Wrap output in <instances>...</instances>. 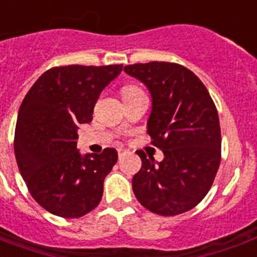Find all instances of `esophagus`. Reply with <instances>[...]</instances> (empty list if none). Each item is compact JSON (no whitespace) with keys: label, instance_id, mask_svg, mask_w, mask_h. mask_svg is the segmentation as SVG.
Returning a JSON list of instances; mask_svg holds the SVG:
<instances>
[{"label":"esophagus","instance_id":"1","mask_svg":"<svg viewBox=\"0 0 257 257\" xmlns=\"http://www.w3.org/2000/svg\"><path fill=\"white\" fill-rule=\"evenodd\" d=\"M117 153H118V159H122L124 156H126L128 155V151H125V149L120 148V149H117Z\"/></svg>","mask_w":257,"mask_h":257}]
</instances>
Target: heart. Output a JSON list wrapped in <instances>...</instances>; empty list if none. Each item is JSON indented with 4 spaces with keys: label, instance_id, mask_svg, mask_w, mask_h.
I'll return each mask as SVG.
<instances>
[{
    "label": "heart",
    "instance_id": "b5f03b06",
    "mask_svg": "<svg viewBox=\"0 0 257 257\" xmlns=\"http://www.w3.org/2000/svg\"><path fill=\"white\" fill-rule=\"evenodd\" d=\"M141 92V89H139L137 86H133V85H126L124 88L121 89V94H122V98L124 97H128V96H132V94H136V93Z\"/></svg>",
    "mask_w": 257,
    "mask_h": 257
}]
</instances>
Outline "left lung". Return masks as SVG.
Returning a JSON list of instances; mask_svg holds the SVG:
<instances>
[{
  "mask_svg": "<svg viewBox=\"0 0 257 257\" xmlns=\"http://www.w3.org/2000/svg\"><path fill=\"white\" fill-rule=\"evenodd\" d=\"M152 94L147 132L164 153L156 163L137 151L143 165L133 176L137 200L160 216L195 208L211 189L221 160V133L216 105L201 80L175 62L124 66Z\"/></svg>",
  "mask_w": 257,
  "mask_h": 257,
  "instance_id": "8db88e82",
  "label": "left lung"
}]
</instances>
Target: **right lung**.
<instances>
[{
  "mask_svg": "<svg viewBox=\"0 0 257 257\" xmlns=\"http://www.w3.org/2000/svg\"><path fill=\"white\" fill-rule=\"evenodd\" d=\"M121 70L122 65L54 66L22 101L14 132L16 160L32 197L53 215L76 219L100 204L117 152L105 148L82 157L77 129L92 121L100 93Z\"/></svg>",
  "mask_w": 257,
  "mask_h": 257,
  "instance_id": "1",
  "label": "right lung"
}]
</instances>
